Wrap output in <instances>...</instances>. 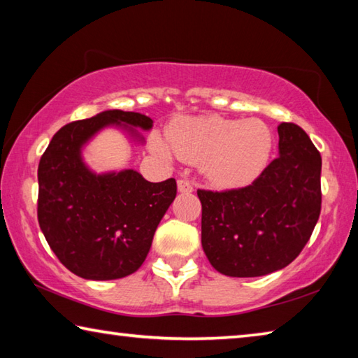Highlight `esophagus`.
<instances>
[{"label":"esophagus","instance_id":"1","mask_svg":"<svg viewBox=\"0 0 358 358\" xmlns=\"http://www.w3.org/2000/svg\"><path fill=\"white\" fill-rule=\"evenodd\" d=\"M178 191L189 194V192L194 191V187H192V185L187 180H178Z\"/></svg>","mask_w":358,"mask_h":358}]
</instances>
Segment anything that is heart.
<instances>
[{
    "label": "heart",
    "mask_w": 358,
    "mask_h": 358,
    "mask_svg": "<svg viewBox=\"0 0 358 358\" xmlns=\"http://www.w3.org/2000/svg\"><path fill=\"white\" fill-rule=\"evenodd\" d=\"M167 141L181 161L202 162L207 178L221 187L250 183L268 161L271 131L264 121L230 120L222 117L183 118L167 131ZM153 151L171 159L169 145L159 137L153 138Z\"/></svg>",
    "instance_id": "1"
}]
</instances>
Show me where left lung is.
<instances>
[{
  "mask_svg": "<svg viewBox=\"0 0 358 358\" xmlns=\"http://www.w3.org/2000/svg\"><path fill=\"white\" fill-rule=\"evenodd\" d=\"M280 156L250 186L199 189L202 248L220 273L254 278L287 266L320 215L322 157L300 126L281 123Z\"/></svg>",
  "mask_w": 358,
  "mask_h": 358,
  "instance_id": "1",
  "label": "left lung"
}]
</instances>
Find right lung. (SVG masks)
Instances as JSON below:
<instances>
[{
	"instance_id": "1",
	"label": "right lung",
	"mask_w": 358,
	"mask_h": 358,
	"mask_svg": "<svg viewBox=\"0 0 358 358\" xmlns=\"http://www.w3.org/2000/svg\"><path fill=\"white\" fill-rule=\"evenodd\" d=\"M107 126L143 142L134 128L153 120L137 112L106 110L63 126L38 169V221L48 246L66 268L85 280H118L134 273L153 241L157 224L177 196V181L151 183L141 173H94L82 148Z\"/></svg>"
}]
</instances>
